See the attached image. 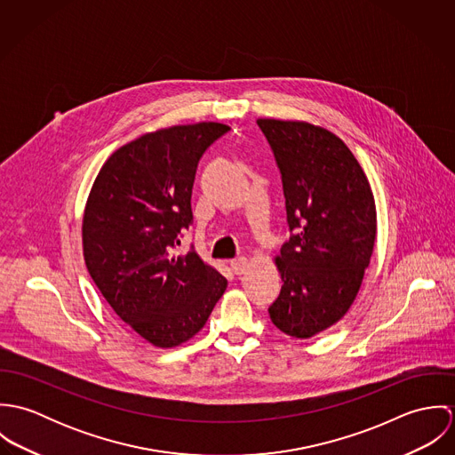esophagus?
<instances>
[{"mask_svg":"<svg viewBox=\"0 0 455 455\" xmlns=\"http://www.w3.org/2000/svg\"><path fill=\"white\" fill-rule=\"evenodd\" d=\"M229 264H231V269H233L235 275H242L249 267V259L247 258H236V259L231 260Z\"/></svg>","mask_w":455,"mask_h":455,"instance_id":"esophagus-1","label":"esophagus"}]
</instances>
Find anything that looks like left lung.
<instances>
[{
	"label": "left lung",
	"instance_id": "obj_1",
	"mask_svg": "<svg viewBox=\"0 0 455 455\" xmlns=\"http://www.w3.org/2000/svg\"><path fill=\"white\" fill-rule=\"evenodd\" d=\"M258 126L280 170L291 231L276 258L283 285L267 312L285 334L310 338L338 323L357 296L377 235L373 193L331 131L276 119Z\"/></svg>",
	"mask_w": 455,
	"mask_h": 455
}]
</instances>
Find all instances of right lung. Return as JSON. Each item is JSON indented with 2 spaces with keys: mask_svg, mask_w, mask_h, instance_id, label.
Instances as JSON below:
<instances>
[{
  "mask_svg": "<svg viewBox=\"0 0 455 455\" xmlns=\"http://www.w3.org/2000/svg\"><path fill=\"white\" fill-rule=\"evenodd\" d=\"M228 131L199 123L140 136L108 157L85 204L82 242L91 278L114 312L161 348L193 338L228 287L193 247L177 254L193 224L197 163Z\"/></svg>",
  "mask_w": 455,
  "mask_h": 455,
  "instance_id": "obj_1",
  "label": "right lung"
}]
</instances>
